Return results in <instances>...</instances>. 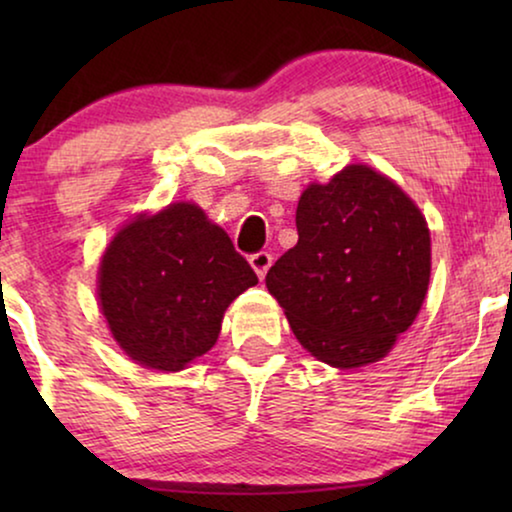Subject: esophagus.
Here are the masks:
<instances>
[{
  "instance_id": "obj_1",
  "label": "esophagus",
  "mask_w": 512,
  "mask_h": 512,
  "mask_svg": "<svg viewBox=\"0 0 512 512\" xmlns=\"http://www.w3.org/2000/svg\"><path fill=\"white\" fill-rule=\"evenodd\" d=\"M249 263H251V268L256 270V275L263 279L265 272H268L272 265V254L270 251H256V254L249 256Z\"/></svg>"
}]
</instances>
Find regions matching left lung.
<instances>
[{
	"instance_id": "left-lung-1",
	"label": "left lung",
	"mask_w": 512,
	"mask_h": 512,
	"mask_svg": "<svg viewBox=\"0 0 512 512\" xmlns=\"http://www.w3.org/2000/svg\"><path fill=\"white\" fill-rule=\"evenodd\" d=\"M298 244L268 270L307 352L335 368L382 359L410 328L431 275L426 221L394 181L349 165L312 184L296 209Z\"/></svg>"
}]
</instances>
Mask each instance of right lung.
I'll use <instances>...</instances> for the list:
<instances>
[{
  "instance_id": "obj_1",
  "label": "right lung",
  "mask_w": 512,
  "mask_h": 512,
  "mask_svg": "<svg viewBox=\"0 0 512 512\" xmlns=\"http://www.w3.org/2000/svg\"><path fill=\"white\" fill-rule=\"evenodd\" d=\"M254 284L247 258L188 202L125 226L100 265L111 333L125 354L156 370H181L207 354L226 307Z\"/></svg>"
}]
</instances>
